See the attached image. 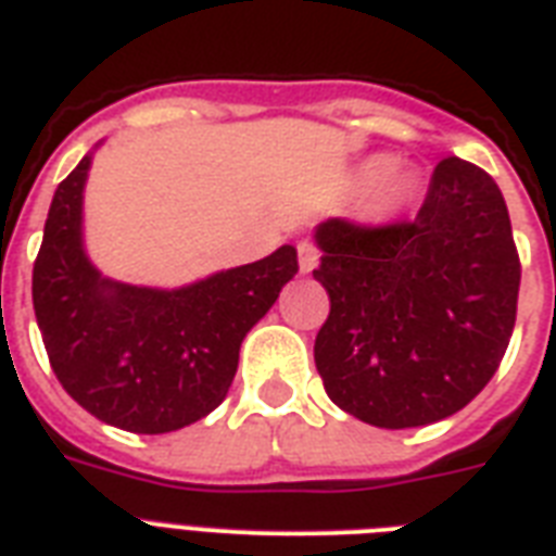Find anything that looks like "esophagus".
I'll use <instances>...</instances> for the list:
<instances>
[{
	"mask_svg": "<svg viewBox=\"0 0 556 556\" xmlns=\"http://www.w3.org/2000/svg\"><path fill=\"white\" fill-rule=\"evenodd\" d=\"M296 256H300V270H303V274H312V270L317 268V262H320V253H317L314 242H308V239H303V242L296 244Z\"/></svg>",
	"mask_w": 556,
	"mask_h": 556,
	"instance_id": "34e87169",
	"label": "esophagus"
}]
</instances>
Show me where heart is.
<instances>
[{
  "label": "heart",
  "mask_w": 556,
  "mask_h": 556,
  "mask_svg": "<svg viewBox=\"0 0 556 556\" xmlns=\"http://www.w3.org/2000/svg\"><path fill=\"white\" fill-rule=\"evenodd\" d=\"M392 167H395V161L389 159V155H369L355 169V181L364 190L381 185L378 195H375V207L383 216H395V213L409 207L415 201V192H418V178L413 173H393L389 177Z\"/></svg>",
  "instance_id": "heart-1"
}]
</instances>
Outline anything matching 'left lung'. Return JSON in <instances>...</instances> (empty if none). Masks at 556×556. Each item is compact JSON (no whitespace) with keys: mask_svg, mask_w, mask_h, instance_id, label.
Returning a JSON list of instances; mask_svg holds the SVG:
<instances>
[{"mask_svg":"<svg viewBox=\"0 0 556 556\" xmlns=\"http://www.w3.org/2000/svg\"><path fill=\"white\" fill-rule=\"evenodd\" d=\"M314 279L331 312L314 340L329 397L383 430L424 427L473 401L517 323L519 253L500 187L444 159L413 222L329 218Z\"/></svg>","mask_w":556,"mask_h":556,"instance_id":"obj_1","label":"left lung"}]
</instances>
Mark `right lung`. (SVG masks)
<instances>
[{
    "mask_svg": "<svg viewBox=\"0 0 556 556\" xmlns=\"http://www.w3.org/2000/svg\"><path fill=\"white\" fill-rule=\"evenodd\" d=\"M91 152L60 181L34 262V312L68 395L129 432L181 430L210 415L233 383L244 334L300 270L296 248L218 270L185 288L103 277L83 248Z\"/></svg>",
    "mask_w": 556,
    "mask_h": 556,
    "instance_id": "1",
    "label": "right lung"
}]
</instances>
